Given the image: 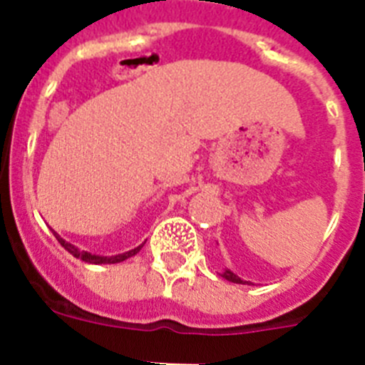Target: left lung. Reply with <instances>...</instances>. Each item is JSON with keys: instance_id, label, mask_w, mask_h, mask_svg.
I'll use <instances>...</instances> for the list:
<instances>
[{"instance_id": "obj_1", "label": "left lung", "mask_w": 365, "mask_h": 365, "mask_svg": "<svg viewBox=\"0 0 365 365\" xmlns=\"http://www.w3.org/2000/svg\"><path fill=\"white\" fill-rule=\"evenodd\" d=\"M221 276L225 279H227V282H232V283H241V285H250V282H245V279H241L240 276H237V274H234L232 272L230 269H225L221 272Z\"/></svg>"}]
</instances>
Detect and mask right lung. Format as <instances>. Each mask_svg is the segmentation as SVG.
Instances as JSON below:
<instances>
[{
	"instance_id": "1",
	"label": "right lung",
	"mask_w": 365,
	"mask_h": 365,
	"mask_svg": "<svg viewBox=\"0 0 365 365\" xmlns=\"http://www.w3.org/2000/svg\"><path fill=\"white\" fill-rule=\"evenodd\" d=\"M54 235H56L58 243L62 245L63 248H66L67 252L73 254L76 259H82L86 261V263H93V265H108V263H120V261L128 259V257L135 256V254L140 250V248L144 247V245H138L137 248H131V250H128V252H122V254H117V256H98V254H91V252H86V250H80V248H76L74 245L67 243L63 237H60V235L56 234V232H53Z\"/></svg>"
}]
</instances>
